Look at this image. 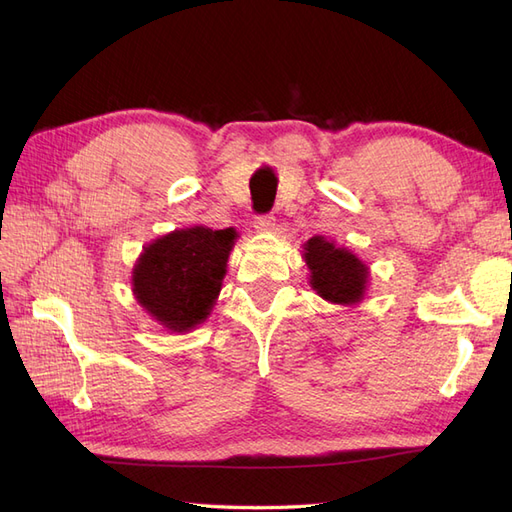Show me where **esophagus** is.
Instances as JSON below:
<instances>
[{"label":"esophagus","mask_w":512,"mask_h":512,"mask_svg":"<svg viewBox=\"0 0 512 512\" xmlns=\"http://www.w3.org/2000/svg\"><path fill=\"white\" fill-rule=\"evenodd\" d=\"M254 228L258 232H271L275 228V218L273 215H258V218L254 220Z\"/></svg>","instance_id":"34e87169"}]
</instances>
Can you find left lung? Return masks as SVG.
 Here are the masks:
<instances>
[{"mask_svg":"<svg viewBox=\"0 0 512 512\" xmlns=\"http://www.w3.org/2000/svg\"><path fill=\"white\" fill-rule=\"evenodd\" d=\"M303 250L309 267V284L324 301L337 305H356L363 301L369 280V269L363 260L324 237H312Z\"/></svg>","mask_w":512,"mask_h":512,"instance_id":"left-lung-1","label":"left lung"}]
</instances>
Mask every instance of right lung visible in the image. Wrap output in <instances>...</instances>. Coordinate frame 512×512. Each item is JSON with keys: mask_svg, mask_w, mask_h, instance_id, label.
Returning a JSON list of instances; mask_svg holds the SVG:
<instances>
[{"mask_svg": "<svg viewBox=\"0 0 512 512\" xmlns=\"http://www.w3.org/2000/svg\"><path fill=\"white\" fill-rule=\"evenodd\" d=\"M232 228L192 226L151 241L132 269V292L164 329L188 333L205 322L222 290Z\"/></svg>", "mask_w": 512, "mask_h": 512, "instance_id": "1", "label": "right lung"}]
</instances>
